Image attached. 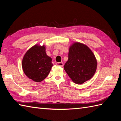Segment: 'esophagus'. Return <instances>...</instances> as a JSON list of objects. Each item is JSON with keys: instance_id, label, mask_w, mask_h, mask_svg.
Segmentation results:
<instances>
[{"instance_id": "1", "label": "esophagus", "mask_w": 121, "mask_h": 121, "mask_svg": "<svg viewBox=\"0 0 121 121\" xmlns=\"http://www.w3.org/2000/svg\"><path fill=\"white\" fill-rule=\"evenodd\" d=\"M56 65L58 66H61V67H62V66H63V63L62 62H57L56 63Z\"/></svg>"}]
</instances>
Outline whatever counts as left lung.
Returning a JSON list of instances; mask_svg holds the SVG:
<instances>
[{
	"label": "left lung",
	"instance_id": "1",
	"mask_svg": "<svg viewBox=\"0 0 121 121\" xmlns=\"http://www.w3.org/2000/svg\"><path fill=\"white\" fill-rule=\"evenodd\" d=\"M97 66V59L88 46L79 42L70 46L64 69L74 83L82 84L89 80L96 72Z\"/></svg>",
	"mask_w": 121,
	"mask_h": 121
}]
</instances>
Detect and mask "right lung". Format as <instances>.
Here are the masks:
<instances>
[{"mask_svg":"<svg viewBox=\"0 0 121 121\" xmlns=\"http://www.w3.org/2000/svg\"><path fill=\"white\" fill-rule=\"evenodd\" d=\"M51 61L52 59L46 54V46L35 45L26 51L23 58V71L28 78L38 83L49 73L52 66Z\"/></svg>","mask_w":121,"mask_h":121,"instance_id":"right-lung-1","label":"right lung"}]
</instances>
